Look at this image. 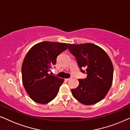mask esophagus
Returning a JSON list of instances; mask_svg holds the SVG:
<instances>
[{"instance_id":"obj_1","label":"esophagus","mask_w":130,"mask_h":130,"mask_svg":"<svg viewBox=\"0 0 130 130\" xmlns=\"http://www.w3.org/2000/svg\"><path fill=\"white\" fill-rule=\"evenodd\" d=\"M71 79V78H68V79H66L65 80H67V81H68V80H70Z\"/></svg>"}]
</instances>
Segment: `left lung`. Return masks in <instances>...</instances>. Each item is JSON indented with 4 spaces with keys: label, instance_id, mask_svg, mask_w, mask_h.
<instances>
[{
    "label": "left lung",
    "instance_id": "1",
    "mask_svg": "<svg viewBox=\"0 0 130 130\" xmlns=\"http://www.w3.org/2000/svg\"><path fill=\"white\" fill-rule=\"evenodd\" d=\"M70 52L87 77L79 79L77 88L71 90L73 96L82 104L89 105L99 102L106 95L113 80V69L106 53L92 43L69 44ZM86 69V71L83 69Z\"/></svg>",
    "mask_w": 130,
    "mask_h": 130
}]
</instances>
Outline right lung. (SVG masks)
<instances>
[{
	"label": "right lung",
	"mask_w": 130,
	"mask_h": 130,
	"mask_svg": "<svg viewBox=\"0 0 130 130\" xmlns=\"http://www.w3.org/2000/svg\"><path fill=\"white\" fill-rule=\"evenodd\" d=\"M66 43L44 41L34 45L25 57L22 79L26 92L35 102L46 104L55 98L64 79L48 74Z\"/></svg>",
	"instance_id": "add662e5"
}]
</instances>
